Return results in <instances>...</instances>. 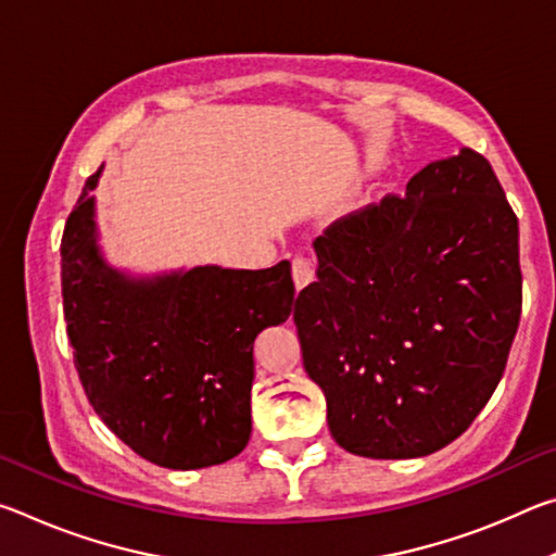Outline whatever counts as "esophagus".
Masks as SVG:
<instances>
[{
	"label": "esophagus",
	"mask_w": 556,
	"mask_h": 556,
	"mask_svg": "<svg viewBox=\"0 0 556 556\" xmlns=\"http://www.w3.org/2000/svg\"><path fill=\"white\" fill-rule=\"evenodd\" d=\"M291 277H294L296 289H304L316 279V265L312 257H294L291 262Z\"/></svg>",
	"instance_id": "34e87169"
}]
</instances>
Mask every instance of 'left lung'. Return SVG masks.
Masks as SVG:
<instances>
[{
  "label": "left lung",
  "instance_id": "1",
  "mask_svg": "<svg viewBox=\"0 0 556 556\" xmlns=\"http://www.w3.org/2000/svg\"><path fill=\"white\" fill-rule=\"evenodd\" d=\"M299 291L304 368L338 446L429 456L458 439L505 372L522 312L517 215L473 149L328 225Z\"/></svg>",
  "mask_w": 556,
  "mask_h": 556
}]
</instances>
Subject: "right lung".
<instances>
[{
	"label": "right lung",
	"mask_w": 556,
	"mask_h": 556,
	"mask_svg": "<svg viewBox=\"0 0 556 556\" xmlns=\"http://www.w3.org/2000/svg\"><path fill=\"white\" fill-rule=\"evenodd\" d=\"M98 176L83 186L61 240L63 316L83 390L115 437L152 464H225L250 441L252 343L289 318L291 265L119 275L96 242Z\"/></svg>",
	"instance_id": "obj_1"
}]
</instances>
